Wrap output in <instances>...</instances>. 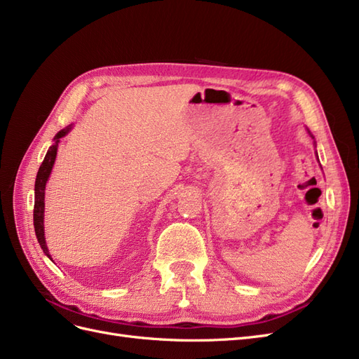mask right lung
<instances>
[{
  "instance_id": "right-lung-1",
  "label": "right lung",
  "mask_w": 359,
  "mask_h": 359,
  "mask_svg": "<svg viewBox=\"0 0 359 359\" xmlns=\"http://www.w3.org/2000/svg\"><path fill=\"white\" fill-rule=\"evenodd\" d=\"M70 126L67 128H62L61 132L57 133V136L53 137L55 144H53L45 156V160H43L41 166L39 168L37 172V178H36V186H34V231H36V236L37 241L40 244V247L43 248V253H45L49 259V250L46 245V240H45V224H43V219H45V189H46V182L49 180V175L53 168V163H55L57 158V149H58V144L60 139L62 136H66L70 132Z\"/></svg>"
}]
</instances>
